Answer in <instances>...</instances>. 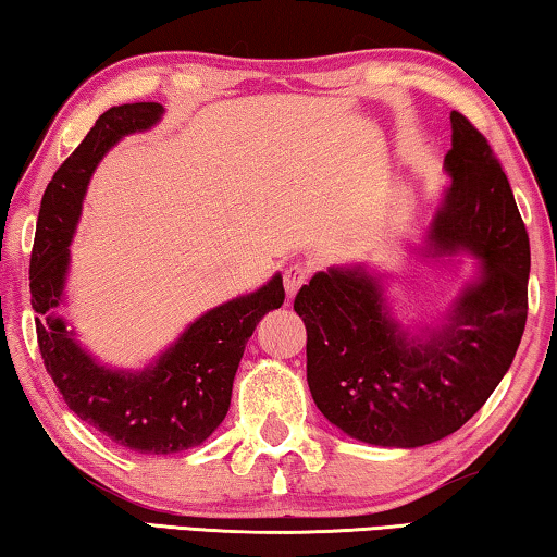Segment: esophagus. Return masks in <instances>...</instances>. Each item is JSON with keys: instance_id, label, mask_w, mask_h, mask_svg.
I'll return each mask as SVG.
<instances>
[{"instance_id": "1", "label": "esophagus", "mask_w": 557, "mask_h": 557, "mask_svg": "<svg viewBox=\"0 0 557 557\" xmlns=\"http://www.w3.org/2000/svg\"><path fill=\"white\" fill-rule=\"evenodd\" d=\"M308 273L311 271H308V267H304V263H290V267L284 271V286H286L288 298H294L296 290L306 284Z\"/></svg>"}]
</instances>
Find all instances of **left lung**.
Returning <instances> with one entry per match:
<instances>
[{
  "label": "left lung",
  "mask_w": 557,
  "mask_h": 557,
  "mask_svg": "<svg viewBox=\"0 0 557 557\" xmlns=\"http://www.w3.org/2000/svg\"><path fill=\"white\" fill-rule=\"evenodd\" d=\"M453 184L431 238L468 249L483 276L448 323L410 341L388 319L381 288L361 267L321 271L296 294L306 323V379L333 425L373 446L418 448L468 423L516 358L528 319L530 242L506 171L485 136L450 114Z\"/></svg>",
  "instance_id": "8db88e82"
}]
</instances>
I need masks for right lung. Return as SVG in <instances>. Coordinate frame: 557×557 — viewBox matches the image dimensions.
<instances>
[{
	"mask_svg": "<svg viewBox=\"0 0 557 557\" xmlns=\"http://www.w3.org/2000/svg\"><path fill=\"white\" fill-rule=\"evenodd\" d=\"M161 111L164 107L157 101H136L111 107L97 119L41 196L29 261L39 354L64 404L109 441L153 456L199 446L216 431L226 418L246 341L263 315L286 298L281 276H273L256 294L203 313L157 366L141 373L97 366L74 344L64 321L51 313L62 301L70 242L91 171L124 134L157 124Z\"/></svg>",
	"mask_w": 557,
	"mask_h": 557,
	"instance_id": "add662e5",
	"label": "right lung"
}]
</instances>
